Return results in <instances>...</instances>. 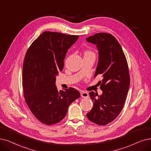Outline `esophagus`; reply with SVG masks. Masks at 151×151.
<instances>
[{"mask_svg": "<svg viewBox=\"0 0 151 151\" xmlns=\"http://www.w3.org/2000/svg\"><path fill=\"white\" fill-rule=\"evenodd\" d=\"M81 96L82 98H87L88 97V93L86 92H81Z\"/></svg>", "mask_w": 151, "mask_h": 151, "instance_id": "34e87169", "label": "esophagus"}]
</instances>
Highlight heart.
Wrapping results in <instances>:
<instances>
[{"label":"heart","instance_id":"1","mask_svg":"<svg viewBox=\"0 0 151 151\" xmlns=\"http://www.w3.org/2000/svg\"><path fill=\"white\" fill-rule=\"evenodd\" d=\"M88 54H93L92 51H87L84 53V55H88Z\"/></svg>","mask_w":151,"mask_h":151}]
</instances>
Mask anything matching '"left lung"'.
<instances>
[{"label":"left lung","mask_w":151,"mask_h":151,"mask_svg":"<svg viewBox=\"0 0 151 151\" xmlns=\"http://www.w3.org/2000/svg\"><path fill=\"white\" fill-rule=\"evenodd\" d=\"M86 40L96 45L99 50L95 77L99 74L103 77L99 82L102 94L89 93L93 106L87 117L90 122L104 126L112 122L123 108L130 83L128 63L121 45L112 35L98 33Z\"/></svg>","instance_id":"left-lung-1"}]
</instances>
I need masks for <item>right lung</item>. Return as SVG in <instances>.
<instances>
[{
    "instance_id": "1",
    "label": "right lung",
    "mask_w": 151,
    "mask_h": 151,
    "mask_svg": "<svg viewBox=\"0 0 151 151\" xmlns=\"http://www.w3.org/2000/svg\"><path fill=\"white\" fill-rule=\"evenodd\" d=\"M78 38L45 32L26 52L22 73L23 95L30 111L45 124L61 122L69 105L81 96L74 88L58 90L55 84L56 76L63 69L66 52Z\"/></svg>"
}]
</instances>
